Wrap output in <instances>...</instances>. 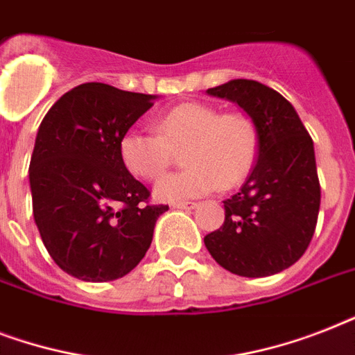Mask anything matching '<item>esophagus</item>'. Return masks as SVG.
<instances>
[{
	"mask_svg": "<svg viewBox=\"0 0 355 355\" xmlns=\"http://www.w3.org/2000/svg\"><path fill=\"white\" fill-rule=\"evenodd\" d=\"M173 208H177V210H195L197 202H175Z\"/></svg>",
	"mask_w": 355,
	"mask_h": 355,
	"instance_id": "1",
	"label": "esophagus"
}]
</instances>
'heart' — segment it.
Returning a JSON list of instances; mask_svg holds the SVG:
<instances>
[{
  "label": "heart",
  "mask_w": 355,
  "mask_h": 355,
  "mask_svg": "<svg viewBox=\"0 0 355 355\" xmlns=\"http://www.w3.org/2000/svg\"><path fill=\"white\" fill-rule=\"evenodd\" d=\"M156 132L128 128L119 139V156L128 173L156 180L184 149L188 169L160 178L155 197L167 202L197 199L221 188H234L250 173L258 153V134L245 114L206 103H182L156 119Z\"/></svg>",
  "instance_id": "heart-1"
}]
</instances>
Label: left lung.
I'll use <instances>...</instances> for the list:
<instances>
[{"label":"left lung","mask_w":355,"mask_h":355,"mask_svg":"<svg viewBox=\"0 0 355 355\" xmlns=\"http://www.w3.org/2000/svg\"><path fill=\"white\" fill-rule=\"evenodd\" d=\"M206 94L236 103L250 118L258 160L241 189L223 200L225 223L205 245L234 275H276L300 259L315 232L320 186L313 139L291 103L258 80H228Z\"/></svg>","instance_id":"obj_1"}]
</instances>
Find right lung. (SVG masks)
<instances>
[{"mask_svg": "<svg viewBox=\"0 0 355 355\" xmlns=\"http://www.w3.org/2000/svg\"><path fill=\"white\" fill-rule=\"evenodd\" d=\"M156 96L103 83L75 86L36 132L29 186L33 216L53 261L85 282H110L144 259L158 217L149 189L128 173L119 139Z\"/></svg>", "mask_w": 355, "mask_h": 355, "instance_id": "1", "label": "right lung"}]
</instances>
